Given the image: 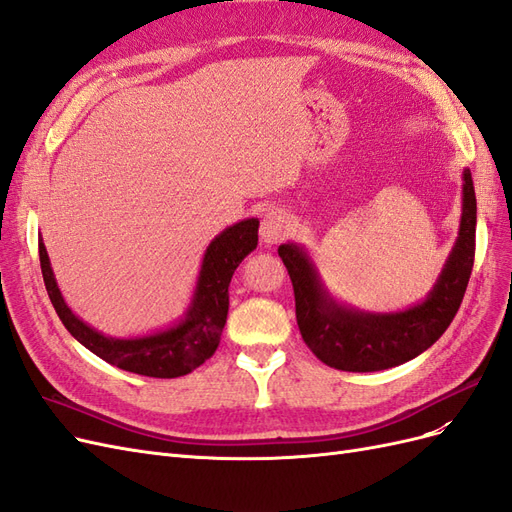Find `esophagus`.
I'll list each match as a JSON object with an SVG mask.
<instances>
[{"instance_id":"esophagus-1","label":"esophagus","mask_w":512,"mask_h":512,"mask_svg":"<svg viewBox=\"0 0 512 512\" xmlns=\"http://www.w3.org/2000/svg\"><path fill=\"white\" fill-rule=\"evenodd\" d=\"M290 232V220L286 211L282 209H269L265 215H262L260 222V237L267 245L280 243Z\"/></svg>"}]
</instances>
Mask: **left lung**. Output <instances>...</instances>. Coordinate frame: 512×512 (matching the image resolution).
<instances>
[{
	"mask_svg": "<svg viewBox=\"0 0 512 512\" xmlns=\"http://www.w3.org/2000/svg\"><path fill=\"white\" fill-rule=\"evenodd\" d=\"M476 250V194L472 173L463 170L459 237L436 286L406 312L365 314L339 305L324 290L314 262L297 243H284V260L294 288V307L303 342L318 359L342 371H380L425 352L453 322L466 294Z\"/></svg>",
	"mask_w": 512,
	"mask_h": 512,
	"instance_id": "left-lung-1",
	"label": "left lung"
}]
</instances>
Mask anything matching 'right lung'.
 I'll list each match as a JSON object with an SVG mask.
<instances>
[{"instance_id":"right-lung-1","label":"right lung","mask_w":512,"mask_h":512,"mask_svg":"<svg viewBox=\"0 0 512 512\" xmlns=\"http://www.w3.org/2000/svg\"><path fill=\"white\" fill-rule=\"evenodd\" d=\"M256 245V218L243 220L220 232L207 247L194 299L185 318L173 329L134 339L106 337L76 318L57 288L42 239H38V252L46 292L59 320L76 342L123 371L149 378H179L203 365L218 350L228 316V286L232 273L247 254L256 250Z\"/></svg>"}]
</instances>
